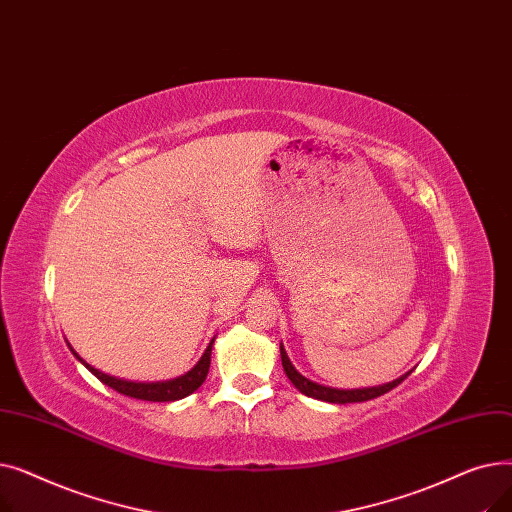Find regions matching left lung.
<instances>
[{
	"mask_svg": "<svg viewBox=\"0 0 512 512\" xmlns=\"http://www.w3.org/2000/svg\"><path fill=\"white\" fill-rule=\"evenodd\" d=\"M280 357H282V367L288 375V380L294 384V388H299V392H303L305 396H311V398H317V400H326V402H334V405H346V402H365V400H371V398H378L386 392H390L392 388H396L400 382L407 380V375L411 373H405L400 375L398 380L394 382H388L384 386H373V388H357V390H338V388H328V386H321V384H315L311 380H307L305 375H301L297 369L292 367L284 346L280 344Z\"/></svg>",
	"mask_w": 512,
	"mask_h": 512,
	"instance_id": "left-lung-1",
	"label": "left lung"
}]
</instances>
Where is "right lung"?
I'll use <instances>...</instances> for the list:
<instances>
[{
    "label": "right lung",
    "mask_w": 512,
    "mask_h": 512,
    "mask_svg": "<svg viewBox=\"0 0 512 512\" xmlns=\"http://www.w3.org/2000/svg\"><path fill=\"white\" fill-rule=\"evenodd\" d=\"M215 340V338H213ZM213 340L209 342V346L205 348V353L201 355L199 363L188 371L184 375H180V378L176 380H168V382H126V380H120V378H114V375H107L95 367H91L89 363H85L83 359H80L72 348L70 351L74 353V357L83 363L95 378L99 382H103L105 386L114 388L116 392L124 394V396H130V398H139V400H151V402H172V400H180L188 394H193L207 378L209 373V363H211V346H213Z\"/></svg>",
    "instance_id": "obj_1"
}]
</instances>
